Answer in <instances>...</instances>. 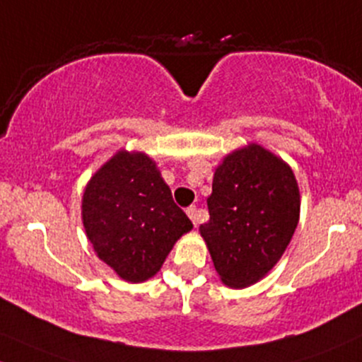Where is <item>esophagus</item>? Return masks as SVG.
I'll return each mask as SVG.
<instances>
[{"label": "esophagus", "mask_w": 362, "mask_h": 362, "mask_svg": "<svg viewBox=\"0 0 362 362\" xmlns=\"http://www.w3.org/2000/svg\"><path fill=\"white\" fill-rule=\"evenodd\" d=\"M185 213L189 214V218L192 220L194 226H197V223H199V211H197L196 206H190V208L185 209Z\"/></svg>", "instance_id": "1"}]
</instances>
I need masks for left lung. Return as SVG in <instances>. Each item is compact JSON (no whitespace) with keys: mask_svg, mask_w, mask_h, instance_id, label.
Wrapping results in <instances>:
<instances>
[{"mask_svg":"<svg viewBox=\"0 0 362 362\" xmlns=\"http://www.w3.org/2000/svg\"><path fill=\"white\" fill-rule=\"evenodd\" d=\"M208 209L199 233L218 276L230 288L251 287L291 244L299 223V185L288 163L251 142L216 166Z\"/></svg>","mask_w":362,"mask_h":362,"instance_id":"left-lung-1","label":"left lung"}]
</instances>
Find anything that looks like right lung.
I'll return each mask as SVG.
<instances>
[{"label": "right lung", "mask_w": 362, "mask_h": 362, "mask_svg": "<svg viewBox=\"0 0 362 362\" xmlns=\"http://www.w3.org/2000/svg\"><path fill=\"white\" fill-rule=\"evenodd\" d=\"M82 223L99 259L132 284L156 275L175 242L192 230L156 161L127 149L115 153L87 182Z\"/></svg>", "instance_id": "1"}]
</instances>
